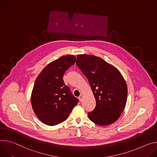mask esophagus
Here are the masks:
<instances>
[{
    "label": "esophagus",
    "instance_id": "34e87169",
    "mask_svg": "<svg viewBox=\"0 0 157 157\" xmlns=\"http://www.w3.org/2000/svg\"><path fill=\"white\" fill-rule=\"evenodd\" d=\"M83 96L82 94H81V95L79 96L78 99H79V100H80V101H82V100H83Z\"/></svg>",
    "mask_w": 157,
    "mask_h": 157
}]
</instances>
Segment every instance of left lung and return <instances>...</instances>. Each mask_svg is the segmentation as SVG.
<instances>
[{
    "label": "left lung",
    "mask_w": 157,
    "mask_h": 157,
    "mask_svg": "<svg viewBox=\"0 0 157 157\" xmlns=\"http://www.w3.org/2000/svg\"><path fill=\"white\" fill-rule=\"evenodd\" d=\"M76 64L87 78L96 100L93 111L88 113L94 123L105 126L120 117L125 107L127 85L118 70L100 57L77 55Z\"/></svg>",
    "instance_id": "1"
}]
</instances>
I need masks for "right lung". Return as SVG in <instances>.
<instances>
[{
	"mask_svg": "<svg viewBox=\"0 0 157 157\" xmlns=\"http://www.w3.org/2000/svg\"><path fill=\"white\" fill-rule=\"evenodd\" d=\"M74 56H65L48 64L35 82L31 95L33 110L46 125L53 126L65 121L78 102L63 77L74 65Z\"/></svg>",
	"mask_w": 157,
	"mask_h": 157,
	"instance_id": "obj_1",
	"label": "right lung"
}]
</instances>
